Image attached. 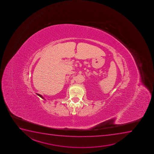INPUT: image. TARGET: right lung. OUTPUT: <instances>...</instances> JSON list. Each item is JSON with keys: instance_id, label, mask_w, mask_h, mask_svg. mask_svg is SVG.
<instances>
[{"instance_id": "right-lung-1", "label": "right lung", "mask_w": 154, "mask_h": 154, "mask_svg": "<svg viewBox=\"0 0 154 154\" xmlns=\"http://www.w3.org/2000/svg\"><path fill=\"white\" fill-rule=\"evenodd\" d=\"M36 94H37L38 96H40V97L42 98H43V99H45V98H44L43 97V96H42V95H41V94H38V93H36Z\"/></svg>"}]
</instances>
